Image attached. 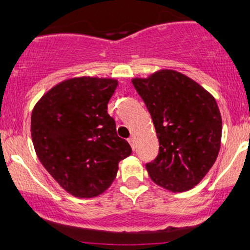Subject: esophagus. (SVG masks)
Listing matches in <instances>:
<instances>
[{"label": "esophagus", "mask_w": 250, "mask_h": 250, "mask_svg": "<svg viewBox=\"0 0 250 250\" xmlns=\"http://www.w3.org/2000/svg\"><path fill=\"white\" fill-rule=\"evenodd\" d=\"M128 142H129L130 147H131V148H133V149H134V148H135V140H134V138H133V136H131V138H129V139H128Z\"/></svg>", "instance_id": "obj_1"}]
</instances>
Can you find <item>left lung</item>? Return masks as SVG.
I'll return each mask as SVG.
<instances>
[{"instance_id":"1","label":"left lung","mask_w":250,"mask_h":250,"mask_svg":"<svg viewBox=\"0 0 250 250\" xmlns=\"http://www.w3.org/2000/svg\"><path fill=\"white\" fill-rule=\"evenodd\" d=\"M159 139V154L146 164L150 179L172 192L196 186L217 159L222 117L213 96L188 76L160 70L131 81Z\"/></svg>"}]
</instances>
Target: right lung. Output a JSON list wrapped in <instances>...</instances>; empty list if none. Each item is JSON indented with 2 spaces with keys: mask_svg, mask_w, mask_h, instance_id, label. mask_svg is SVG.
<instances>
[{
  "mask_svg": "<svg viewBox=\"0 0 250 250\" xmlns=\"http://www.w3.org/2000/svg\"><path fill=\"white\" fill-rule=\"evenodd\" d=\"M116 87L117 81L111 78L66 79L33 109L35 153L54 180L75 197L103 193L116 178L120 161L131 154L106 111Z\"/></svg>",
  "mask_w": 250,
  "mask_h": 250,
  "instance_id": "1",
  "label": "right lung"
}]
</instances>
